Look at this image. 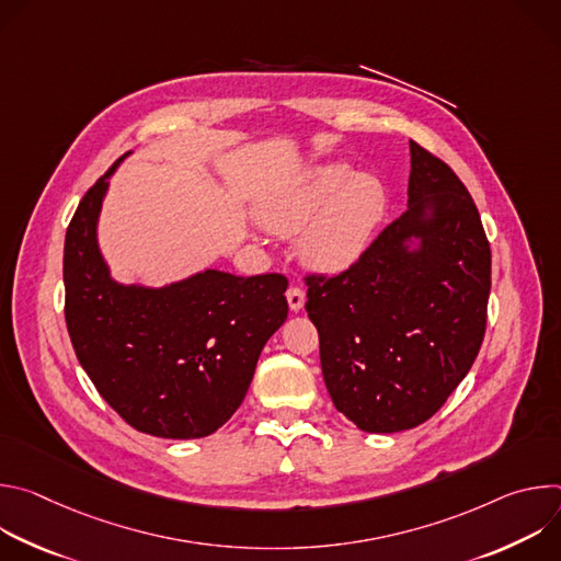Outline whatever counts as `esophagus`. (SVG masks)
Segmentation results:
<instances>
[{
    "instance_id": "1",
    "label": "esophagus",
    "mask_w": 561,
    "mask_h": 561,
    "mask_svg": "<svg viewBox=\"0 0 561 561\" xmlns=\"http://www.w3.org/2000/svg\"><path fill=\"white\" fill-rule=\"evenodd\" d=\"M286 299H288V306H290V310H293V312H299V310L304 308L306 295H304V290H301L299 286H290V288L286 290Z\"/></svg>"
}]
</instances>
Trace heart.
<instances>
[{"label": "heart", "mask_w": 561, "mask_h": 561, "mask_svg": "<svg viewBox=\"0 0 561 561\" xmlns=\"http://www.w3.org/2000/svg\"><path fill=\"white\" fill-rule=\"evenodd\" d=\"M388 210V193L373 175H355L346 164L312 169L260 206V221L273 234H297L299 251L319 271L355 264L377 234Z\"/></svg>", "instance_id": "b5f03b06"}]
</instances>
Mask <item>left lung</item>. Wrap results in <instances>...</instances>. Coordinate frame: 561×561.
Returning a JSON list of instances; mask_svg holds the SVG:
<instances>
[{
    "label": "left lung",
    "instance_id": "obj_1",
    "mask_svg": "<svg viewBox=\"0 0 561 561\" xmlns=\"http://www.w3.org/2000/svg\"><path fill=\"white\" fill-rule=\"evenodd\" d=\"M306 286L335 409L366 433L409 431L444 407L484 342L491 247L453 169L411 141L409 208L355 264Z\"/></svg>",
    "mask_w": 561,
    "mask_h": 561
}]
</instances>
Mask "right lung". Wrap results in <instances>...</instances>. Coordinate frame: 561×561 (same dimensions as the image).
<instances>
[{
	"mask_svg": "<svg viewBox=\"0 0 561 561\" xmlns=\"http://www.w3.org/2000/svg\"><path fill=\"white\" fill-rule=\"evenodd\" d=\"M122 159L89 188L66 230L68 335L98 392L135 431L206 437L244 402L264 344L288 317V279L208 268L162 288L115 282L98 219Z\"/></svg>",
	"mask_w": 561,
	"mask_h": 561,
	"instance_id": "obj_1",
	"label": "right lung"
}]
</instances>
